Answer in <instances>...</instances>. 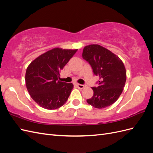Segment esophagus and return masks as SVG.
<instances>
[{
    "instance_id": "esophagus-1",
    "label": "esophagus",
    "mask_w": 153,
    "mask_h": 153,
    "mask_svg": "<svg viewBox=\"0 0 153 153\" xmlns=\"http://www.w3.org/2000/svg\"><path fill=\"white\" fill-rule=\"evenodd\" d=\"M76 86H77V87L78 88V89H84V88L85 87V85H82V84H77Z\"/></svg>"
}]
</instances>
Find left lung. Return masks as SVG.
Returning a JSON list of instances; mask_svg holds the SVG:
<instances>
[{
    "mask_svg": "<svg viewBox=\"0 0 153 153\" xmlns=\"http://www.w3.org/2000/svg\"><path fill=\"white\" fill-rule=\"evenodd\" d=\"M82 57L90 64L94 74L100 79L98 86L92 88L93 96L87 102L99 109L112 105L121 94L126 80L123 61L109 50L96 44L85 46Z\"/></svg>",
    "mask_w": 153,
    "mask_h": 153,
    "instance_id": "left-lung-1",
    "label": "left lung"
}]
</instances>
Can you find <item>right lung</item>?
<instances>
[{
  "label": "right lung",
  "mask_w": 153,
  "mask_h": 153,
  "mask_svg": "<svg viewBox=\"0 0 153 153\" xmlns=\"http://www.w3.org/2000/svg\"><path fill=\"white\" fill-rule=\"evenodd\" d=\"M77 50L54 48L36 58L27 67V89L42 108L57 109L67 101L73 85L59 81V78L61 69Z\"/></svg>",
  "instance_id": "1"
}]
</instances>
